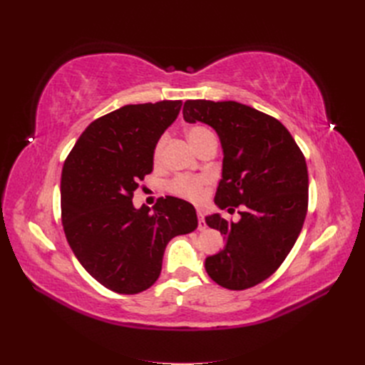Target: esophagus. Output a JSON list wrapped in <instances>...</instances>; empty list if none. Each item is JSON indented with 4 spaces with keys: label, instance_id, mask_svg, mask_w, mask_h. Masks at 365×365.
<instances>
[{
    "label": "esophagus",
    "instance_id": "esophagus-1",
    "mask_svg": "<svg viewBox=\"0 0 365 365\" xmlns=\"http://www.w3.org/2000/svg\"><path fill=\"white\" fill-rule=\"evenodd\" d=\"M197 219H200V222H197V230L204 231L207 228V224H205V220H204L202 210H197Z\"/></svg>",
    "mask_w": 365,
    "mask_h": 365
}]
</instances>
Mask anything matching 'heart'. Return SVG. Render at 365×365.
Instances as JSON below:
<instances>
[{
	"mask_svg": "<svg viewBox=\"0 0 365 365\" xmlns=\"http://www.w3.org/2000/svg\"><path fill=\"white\" fill-rule=\"evenodd\" d=\"M187 138H189L190 145L193 146L195 150H197L202 145H205L207 141L216 140L213 132L204 126H192L189 130H187ZM164 141H165V137H161L157 141L155 148H153V160H155V163L160 161L161 158ZM207 184H208V176L205 175H196V176L178 175L169 182V190L176 196L184 197V200L196 202L202 200L204 189Z\"/></svg>",
	"mask_w": 365,
	"mask_h": 365,
	"instance_id": "heart-1",
	"label": "heart"
}]
</instances>
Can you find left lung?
I'll use <instances>...</instances> for the list:
<instances>
[{"label":"left lung","mask_w":365,"mask_h":365,"mask_svg":"<svg viewBox=\"0 0 365 365\" xmlns=\"http://www.w3.org/2000/svg\"><path fill=\"white\" fill-rule=\"evenodd\" d=\"M184 120L212 126L224 152L215 204L242 205L239 222L219 213L205 217L225 247L205 259L217 284L242 291L272 275L292 250L307 212V165L277 118L239 102L187 101ZM233 210V208H228Z\"/></svg>","instance_id":"obj_1"}]
</instances>
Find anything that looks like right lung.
Returning a JSON list of instances; mask_svg holds the SVG:
<instances>
[{"label":"right lung","mask_w":365,"mask_h":365,"mask_svg":"<svg viewBox=\"0 0 365 365\" xmlns=\"http://www.w3.org/2000/svg\"><path fill=\"white\" fill-rule=\"evenodd\" d=\"M181 101L126 105L94 120L65 160L61 210L77 260L105 288L138 294L157 282L164 250L197 227L195 207L160 197L150 210L132 196L153 169V148Z\"/></svg>","instance_id":"obj_1"}]
</instances>
